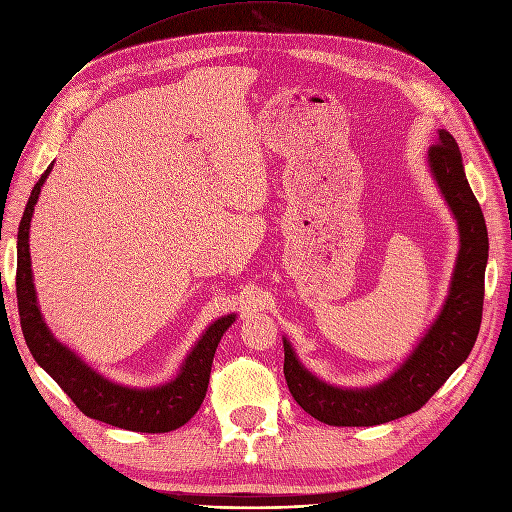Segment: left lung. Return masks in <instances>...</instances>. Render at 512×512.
<instances>
[{"instance_id":"obj_1","label":"left lung","mask_w":512,"mask_h":512,"mask_svg":"<svg viewBox=\"0 0 512 512\" xmlns=\"http://www.w3.org/2000/svg\"><path fill=\"white\" fill-rule=\"evenodd\" d=\"M429 166L460 231V252L444 310L402 367L369 389H339L319 381L283 339L289 392L316 421L335 427H371L406 417L429 402L475 346L483 312L488 229L465 177L458 143L448 131H440V141L431 145Z\"/></svg>"}]
</instances>
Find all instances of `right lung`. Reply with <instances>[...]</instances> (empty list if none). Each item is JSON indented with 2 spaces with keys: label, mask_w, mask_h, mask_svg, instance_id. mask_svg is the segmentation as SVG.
Here are the masks:
<instances>
[{
  "label": "right lung",
  "mask_w": 512,
  "mask_h": 512,
  "mask_svg": "<svg viewBox=\"0 0 512 512\" xmlns=\"http://www.w3.org/2000/svg\"><path fill=\"white\" fill-rule=\"evenodd\" d=\"M47 166L41 179L35 183L31 198L24 208L18 225V264H16V298L22 335L33 358L52 375L64 389L66 396L75 402L83 415L102 423L141 431V433H166L183 427L200 410L208 392L212 358L223 333L235 321V314L218 319L202 335L198 346L187 356L183 369L175 381L154 389H131L116 385L102 375H97L83 360L68 348L58 344L50 329L45 327L37 308L31 254H29V227L31 216L39 198L43 181L50 175Z\"/></svg>",
  "instance_id": "1"
}]
</instances>
